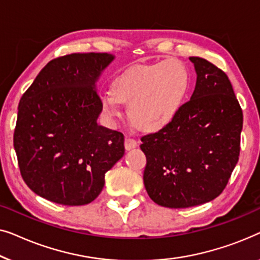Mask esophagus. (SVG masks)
Segmentation results:
<instances>
[{"label":"esophagus","mask_w":260,"mask_h":260,"mask_svg":"<svg viewBox=\"0 0 260 260\" xmlns=\"http://www.w3.org/2000/svg\"><path fill=\"white\" fill-rule=\"evenodd\" d=\"M138 146V142L132 138H126L125 139V148L126 151H131V149L135 148Z\"/></svg>","instance_id":"34e87169"}]
</instances>
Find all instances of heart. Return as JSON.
I'll return each mask as SVG.
<instances>
[{"label":"heart","mask_w":260,"mask_h":260,"mask_svg":"<svg viewBox=\"0 0 260 260\" xmlns=\"http://www.w3.org/2000/svg\"><path fill=\"white\" fill-rule=\"evenodd\" d=\"M188 89V72L181 62L139 64L113 80L112 93L101 95V107L113 119L120 115V104L127 105L132 123L146 133H155L178 118Z\"/></svg>","instance_id":"b5f03b06"}]
</instances>
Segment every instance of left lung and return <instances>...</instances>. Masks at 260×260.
<instances>
[{
	"label": "left lung",
	"instance_id": "obj_1",
	"mask_svg": "<svg viewBox=\"0 0 260 260\" xmlns=\"http://www.w3.org/2000/svg\"><path fill=\"white\" fill-rule=\"evenodd\" d=\"M196 88L167 128L141 138L149 198L170 208L211 202L224 191L238 162L243 112L228 75L192 56Z\"/></svg>",
	"mask_w": 260,
	"mask_h": 260
}]
</instances>
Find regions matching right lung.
<instances>
[{
	"instance_id": "right-lung-1",
	"label": "right lung",
	"mask_w": 260,
	"mask_h": 260,
	"mask_svg": "<svg viewBox=\"0 0 260 260\" xmlns=\"http://www.w3.org/2000/svg\"><path fill=\"white\" fill-rule=\"evenodd\" d=\"M113 60L107 53L54 58L22 95L14 148L24 182L49 202L92 203L125 154L123 134L98 125L96 81Z\"/></svg>"
}]
</instances>
